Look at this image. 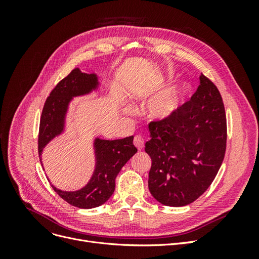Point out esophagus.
<instances>
[{
  "label": "esophagus",
  "mask_w": 259,
  "mask_h": 259,
  "mask_svg": "<svg viewBox=\"0 0 259 259\" xmlns=\"http://www.w3.org/2000/svg\"><path fill=\"white\" fill-rule=\"evenodd\" d=\"M144 144H145V142H144V138L142 136H139V135L135 136V138H134V145L136 146V148L138 149V150H142V149L144 148Z\"/></svg>",
  "instance_id": "1"
}]
</instances>
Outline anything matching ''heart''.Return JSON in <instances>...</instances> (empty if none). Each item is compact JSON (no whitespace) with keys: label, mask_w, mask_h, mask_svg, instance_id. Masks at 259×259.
<instances>
[{"label":"heart","mask_w":259,"mask_h":259,"mask_svg":"<svg viewBox=\"0 0 259 259\" xmlns=\"http://www.w3.org/2000/svg\"><path fill=\"white\" fill-rule=\"evenodd\" d=\"M187 94V86L184 83H178L173 88L164 92L160 96L155 97L148 106V113L153 119L164 120L174 114L182 106Z\"/></svg>","instance_id":"obj_1"}]
</instances>
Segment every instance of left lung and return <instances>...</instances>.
Returning a JSON list of instances; mask_svg holds the SVG:
<instances>
[{
    "mask_svg": "<svg viewBox=\"0 0 259 259\" xmlns=\"http://www.w3.org/2000/svg\"><path fill=\"white\" fill-rule=\"evenodd\" d=\"M148 186L167 206H185L213 183L225 158L227 122L216 85L202 74L191 99L167 119L149 124Z\"/></svg>",
    "mask_w": 259,
    "mask_h": 259,
    "instance_id": "1",
    "label": "left lung"
}]
</instances>
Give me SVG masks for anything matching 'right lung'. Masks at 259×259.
<instances>
[{
  "label": "right lung",
  "instance_id": "obj_1",
  "mask_svg": "<svg viewBox=\"0 0 259 259\" xmlns=\"http://www.w3.org/2000/svg\"><path fill=\"white\" fill-rule=\"evenodd\" d=\"M98 88L97 74L83 73L76 68L51 92L43 107L38 131L40 160H42L41 155L45 146L65 132L66 114L70 101L73 97L88 95ZM133 139L134 136L114 140L95 138L94 150L96 164L90 182L76 191H64L52 185L53 189L69 204L79 208H94L104 204L114 192L116 175L125 163L137 152Z\"/></svg>",
  "mask_w": 259,
  "mask_h": 259
}]
</instances>
